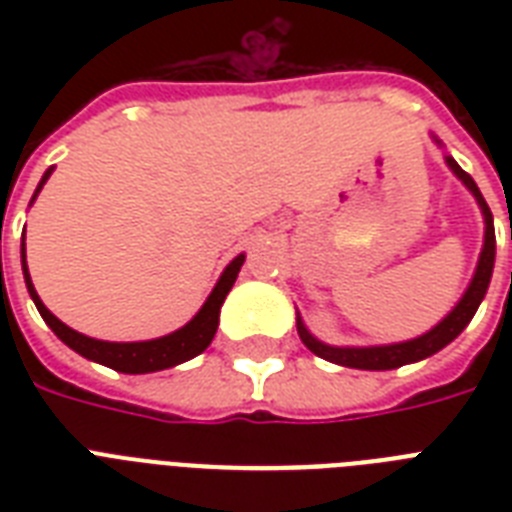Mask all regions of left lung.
Here are the masks:
<instances>
[{
  "instance_id": "left-lung-1",
  "label": "left lung",
  "mask_w": 512,
  "mask_h": 512,
  "mask_svg": "<svg viewBox=\"0 0 512 512\" xmlns=\"http://www.w3.org/2000/svg\"><path fill=\"white\" fill-rule=\"evenodd\" d=\"M438 143V140H436ZM446 164L454 175L460 177L462 183L468 185V191L476 196L478 207L484 212V249H481V257H478L476 273H473V281L470 287L465 289L462 300L452 308V313L441 319L436 327L425 332V335L414 337V340L406 342H393V345H372V348H335V345H327V342L316 340V337L305 329L303 319L297 316V335L305 342V348L316 353L319 358H327L332 364L350 366V369H369V372H385V369H398L404 364H414V361H422V358L433 356L441 348H446L454 337L460 335L462 329L468 327L470 319L476 316L478 305L484 300L486 289H489V281H492L494 271V249H497V241H494V220H492V209L486 204V199L478 191L476 180L462 170L460 164L454 162L452 156H446Z\"/></svg>"
}]
</instances>
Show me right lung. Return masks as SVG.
<instances>
[{
    "label": "right lung",
    "instance_id": "add662e5",
    "mask_svg": "<svg viewBox=\"0 0 512 512\" xmlns=\"http://www.w3.org/2000/svg\"><path fill=\"white\" fill-rule=\"evenodd\" d=\"M52 175V167L42 175L39 185H36L34 196L31 201L39 196L42 185L47 183V177ZM20 263H23V279H26L28 295L34 300L36 311L42 313V319L47 321V327L66 342L68 348L76 350L79 356L90 358L95 364L111 366L116 372L124 374H148V372H162V369H170V366L183 364L188 358L199 356L201 350H207V345L212 342L217 332V324H220V305H223L225 295L231 292L233 281L239 276L241 265H244V255L233 257L228 268L223 271L220 281L215 284V289L209 292L207 303L201 305V311L193 316L183 329H177L172 335L156 337V340L146 342H106V340H95V337L79 335L76 329L66 327L58 316H52L44 303L36 295L34 284H31V276H28V265H26V244H20Z\"/></svg>",
    "mask_w": 512,
    "mask_h": 512
}]
</instances>
